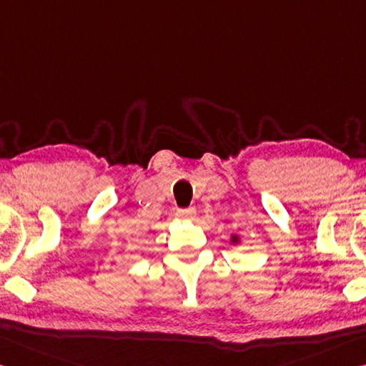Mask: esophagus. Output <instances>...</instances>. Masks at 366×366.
Here are the masks:
<instances>
[{
	"label": "esophagus",
	"instance_id": "34e87169",
	"mask_svg": "<svg viewBox=\"0 0 366 366\" xmlns=\"http://www.w3.org/2000/svg\"><path fill=\"white\" fill-rule=\"evenodd\" d=\"M177 217L182 219H194L195 218V210L194 208H179Z\"/></svg>",
	"mask_w": 366,
	"mask_h": 366
}]
</instances>
